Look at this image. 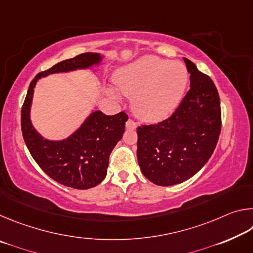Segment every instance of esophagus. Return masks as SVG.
<instances>
[{
    "label": "esophagus",
    "instance_id": "34e87169",
    "mask_svg": "<svg viewBox=\"0 0 253 253\" xmlns=\"http://www.w3.org/2000/svg\"><path fill=\"white\" fill-rule=\"evenodd\" d=\"M126 128L127 129H136L137 124L132 121V119H128V121L126 122Z\"/></svg>",
    "mask_w": 253,
    "mask_h": 253
}]
</instances>
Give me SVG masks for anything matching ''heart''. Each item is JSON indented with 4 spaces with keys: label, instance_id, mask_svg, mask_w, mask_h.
Wrapping results in <instances>:
<instances>
[{
    "label": "heart",
    "instance_id": "heart-1",
    "mask_svg": "<svg viewBox=\"0 0 253 253\" xmlns=\"http://www.w3.org/2000/svg\"><path fill=\"white\" fill-rule=\"evenodd\" d=\"M187 79V70L181 62L144 55L121 68L115 75V84L124 95L131 97L137 117L156 123L176 108Z\"/></svg>",
    "mask_w": 253,
    "mask_h": 253
}]
</instances>
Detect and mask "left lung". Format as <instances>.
<instances>
[{
	"label": "left lung",
	"mask_w": 253,
	"mask_h": 253,
	"mask_svg": "<svg viewBox=\"0 0 253 253\" xmlns=\"http://www.w3.org/2000/svg\"><path fill=\"white\" fill-rule=\"evenodd\" d=\"M190 90L176 110L155 125L137 128V160L144 176L170 186L191 178L215 149L221 132L219 92L212 79L184 58Z\"/></svg>",
	"instance_id": "obj_1"
}]
</instances>
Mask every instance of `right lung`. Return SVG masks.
<instances>
[{"mask_svg":"<svg viewBox=\"0 0 253 253\" xmlns=\"http://www.w3.org/2000/svg\"><path fill=\"white\" fill-rule=\"evenodd\" d=\"M101 61L99 53H81L63 60L36 76L21 110V128L27 147L43 172L62 185L77 190L96 186L106 177L109 155L125 131L126 113L108 116L99 110L89 115L74 134L62 140L44 139L30 119L33 90L38 79L51 74L87 69Z\"/></svg>","mask_w":253,"mask_h":253,"instance_id":"obj_1","label":"right lung"}]
</instances>
